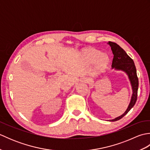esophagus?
<instances>
[{
  "label": "esophagus",
  "mask_w": 150,
  "mask_h": 150,
  "mask_svg": "<svg viewBox=\"0 0 150 150\" xmlns=\"http://www.w3.org/2000/svg\"><path fill=\"white\" fill-rule=\"evenodd\" d=\"M81 81H82V82H84V83H90V80L87 78H82Z\"/></svg>",
  "instance_id": "obj_1"
}]
</instances>
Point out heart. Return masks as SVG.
<instances>
[{
	"label": "heart",
	"mask_w": 150,
	"mask_h": 150,
	"mask_svg": "<svg viewBox=\"0 0 150 150\" xmlns=\"http://www.w3.org/2000/svg\"><path fill=\"white\" fill-rule=\"evenodd\" d=\"M84 59L89 64L95 63V69L97 71H102L107 67L110 62V58L107 54L103 53L100 50L88 47L82 52Z\"/></svg>",
	"instance_id": "heart-1"
}]
</instances>
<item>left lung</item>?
<instances>
[{
	"mask_svg": "<svg viewBox=\"0 0 150 150\" xmlns=\"http://www.w3.org/2000/svg\"><path fill=\"white\" fill-rule=\"evenodd\" d=\"M111 46V49L112 50L113 54V58L112 61V68L116 69H121L125 71L128 74L129 79L131 82L133 90V94L132 97L131 102L128 107V109L124 112L122 115L117 117L116 119L110 120V121H117L126 115L128 113V111L134 106L137 99V91L139 88V79L137 75V70L135 66L134 62L133 59L128 54L126 53L122 47H120L117 44L110 42H108Z\"/></svg>",
	"mask_w": 150,
	"mask_h": 150,
	"instance_id": "1",
	"label": "left lung"
}]
</instances>
